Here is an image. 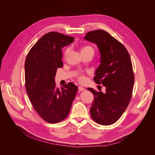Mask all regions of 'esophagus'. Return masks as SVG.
<instances>
[{"label": "esophagus", "mask_w": 155, "mask_h": 155, "mask_svg": "<svg viewBox=\"0 0 155 155\" xmlns=\"http://www.w3.org/2000/svg\"><path fill=\"white\" fill-rule=\"evenodd\" d=\"M78 90H79L80 91H84V90H85V88L82 87H81V86H79V87H78Z\"/></svg>", "instance_id": "34e87169"}]
</instances>
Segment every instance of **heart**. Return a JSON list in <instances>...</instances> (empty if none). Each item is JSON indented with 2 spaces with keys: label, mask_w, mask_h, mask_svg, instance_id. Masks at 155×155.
Wrapping results in <instances>:
<instances>
[{
  "label": "heart",
  "mask_w": 155,
  "mask_h": 155,
  "mask_svg": "<svg viewBox=\"0 0 155 155\" xmlns=\"http://www.w3.org/2000/svg\"><path fill=\"white\" fill-rule=\"evenodd\" d=\"M94 51V48H93V47L90 46V45L84 46L83 47L81 48V53L86 52V51ZM68 51H69L68 49H67L65 51V53H64L65 57H66L67 56V55L68 54ZM76 77H77V78L78 79V80L80 82H81V83H83V82H84L85 81V77L84 74H82L81 72H78V73L76 75Z\"/></svg>",
  "instance_id": "obj_1"
}]
</instances>
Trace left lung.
<instances>
[{"instance_id":"left-lung-1","label":"left lung","mask_w":155,"mask_h":155,"mask_svg":"<svg viewBox=\"0 0 155 155\" xmlns=\"http://www.w3.org/2000/svg\"><path fill=\"white\" fill-rule=\"evenodd\" d=\"M85 39L95 43L100 51V65L94 80L106 87L105 94L88 88L94 95L90 115L98 124L110 125L123 114L131 98L135 77L128 50L104 30L86 34Z\"/></svg>"}]
</instances>
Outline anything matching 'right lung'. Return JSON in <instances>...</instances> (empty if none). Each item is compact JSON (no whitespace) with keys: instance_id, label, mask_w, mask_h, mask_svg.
<instances>
[{"instance_id":"1","label":"right lung","mask_w":155,"mask_h":155,"mask_svg":"<svg viewBox=\"0 0 155 155\" xmlns=\"http://www.w3.org/2000/svg\"><path fill=\"white\" fill-rule=\"evenodd\" d=\"M73 37L48 32L31 48L25 61V89L29 100L44 121L57 123L70 113L78 87L71 82L58 88L54 80L63 67L61 48L74 41Z\"/></svg>"}]
</instances>
